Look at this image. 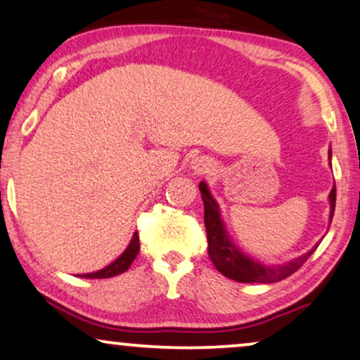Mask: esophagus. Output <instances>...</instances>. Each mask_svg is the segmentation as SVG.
Here are the masks:
<instances>
[{"mask_svg": "<svg viewBox=\"0 0 360 360\" xmlns=\"http://www.w3.org/2000/svg\"><path fill=\"white\" fill-rule=\"evenodd\" d=\"M207 169H209V167H207L206 162H202V165H198V171H201V172H207Z\"/></svg>", "mask_w": 360, "mask_h": 360, "instance_id": "34e87169", "label": "esophagus"}]
</instances>
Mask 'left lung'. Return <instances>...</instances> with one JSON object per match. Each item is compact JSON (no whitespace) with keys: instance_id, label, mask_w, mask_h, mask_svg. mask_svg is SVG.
Returning <instances> with one entry per match:
<instances>
[{"instance_id":"8db88e82","label":"left lung","mask_w":360,"mask_h":360,"mask_svg":"<svg viewBox=\"0 0 360 360\" xmlns=\"http://www.w3.org/2000/svg\"><path fill=\"white\" fill-rule=\"evenodd\" d=\"M330 156V151H329ZM199 191H201V198L204 202V224H206V234H207V254L211 257L217 271L222 276L229 277L236 282H277L285 279L290 274H294L304 262L311 257V254L316 251V248H312L311 251H307L302 256L292 259V261L285 264H276V266H267V264L257 262L245 256L244 252H240L234 245L233 240L227 236V231L224 227V222L221 219V212L217 202L214 201V198L209 193L207 184L202 183L199 184ZM330 201V221L334 216L335 209V186L332 188L329 194Z\"/></svg>"}]
</instances>
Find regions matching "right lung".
I'll use <instances>...</instances> for the list:
<instances>
[{
    "label": "right lung",
    "instance_id": "obj_1",
    "mask_svg": "<svg viewBox=\"0 0 360 360\" xmlns=\"http://www.w3.org/2000/svg\"><path fill=\"white\" fill-rule=\"evenodd\" d=\"M138 252H139V236H138V233H134L129 245H127V248L124 249V252H122L121 256L116 259V261H112L109 266H106L101 271L89 272V274H81L79 277H88V279H108V277H115L117 274H122V272H126L127 269H129V266L133 264L136 256H138Z\"/></svg>",
    "mask_w": 360,
    "mask_h": 360
}]
</instances>
